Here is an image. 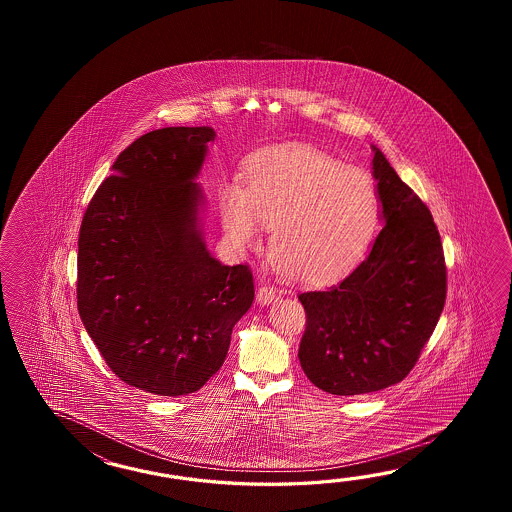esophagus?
I'll return each instance as SVG.
<instances>
[{"label":"esophagus","instance_id":"34e87169","mask_svg":"<svg viewBox=\"0 0 512 512\" xmlns=\"http://www.w3.org/2000/svg\"><path fill=\"white\" fill-rule=\"evenodd\" d=\"M278 289L276 287H272L269 283H263L258 287V302L260 304H272L276 298H278Z\"/></svg>","mask_w":512,"mask_h":512}]
</instances>
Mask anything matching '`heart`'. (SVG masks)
Segmentation results:
<instances>
[{
	"mask_svg": "<svg viewBox=\"0 0 512 512\" xmlns=\"http://www.w3.org/2000/svg\"><path fill=\"white\" fill-rule=\"evenodd\" d=\"M223 229L238 247L272 229V260L298 282H327L370 245L381 201L370 175L315 148L287 146L252 159L247 183L219 190Z\"/></svg>",
	"mask_w": 512,
	"mask_h": 512,
	"instance_id": "heart-1",
	"label": "heart"
}]
</instances>
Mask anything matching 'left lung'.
<instances>
[{
  "label": "left lung",
  "instance_id": "left-lung-1",
  "mask_svg": "<svg viewBox=\"0 0 512 512\" xmlns=\"http://www.w3.org/2000/svg\"><path fill=\"white\" fill-rule=\"evenodd\" d=\"M382 227L370 254L337 285L305 291L298 359L333 395L379 392L414 370L446 300L445 252L421 197L373 146Z\"/></svg>",
  "mask_w": 512,
  "mask_h": 512
}]
</instances>
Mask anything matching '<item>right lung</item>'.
I'll use <instances>...</instances> for the list:
<instances>
[{
    "label": "right lung",
    "instance_id": "obj_1",
    "mask_svg": "<svg viewBox=\"0 0 512 512\" xmlns=\"http://www.w3.org/2000/svg\"><path fill=\"white\" fill-rule=\"evenodd\" d=\"M212 128H163L120 153L82 218L77 305L120 381L186 395L223 366L249 311V265H221L197 232L196 177Z\"/></svg>",
    "mask_w": 512,
    "mask_h": 512
}]
</instances>
